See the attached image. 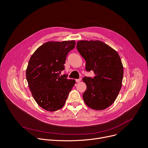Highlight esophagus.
<instances>
[{
	"label": "esophagus",
	"instance_id": "34e87169",
	"mask_svg": "<svg viewBox=\"0 0 148 148\" xmlns=\"http://www.w3.org/2000/svg\"><path fill=\"white\" fill-rule=\"evenodd\" d=\"M81 78H79V79H75V81H76L77 82H79V81H81Z\"/></svg>",
	"mask_w": 148,
	"mask_h": 148
}]
</instances>
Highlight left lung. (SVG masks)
<instances>
[{
    "label": "left lung",
    "mask_w": 148,
    "mask_h": 148,
    "mask_svg": "<svg viewBox=\"0 0 148 148\" xmlns=\"http://www.w3.org/2000/svg\"><path fill=\"white\" fill-rule=\"evenodd\" d=\"M77 49L86 61V70H92L95 75L93 78H82L87 86L83 99L91 109H106L114 102L122 87L123 69L120 57L99 40L78 41Z\"/></svg>",
    "instance_id": "1"
}]
</instances>
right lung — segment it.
Listing matches in <instances>:
<instances>
[{
    "label": "right lung",
    "mask_w": 148,
    "mask_h": 148,
    "mask_svg": "<svg viewBox=\"0 0 148 148\" xmlns=\"http://www.w3.org/2000/svg\"><path fill=\"white\" fill-rule=\"evenodd\" d=\"M75 40L48 41L32 55L26 69V78L32 96L44 110L53 112L64 106L75 84L60 75L64 70L68 53L75 47Z\"/></svg>",
    "instance_id": "obj_1"
}]
</instances>
